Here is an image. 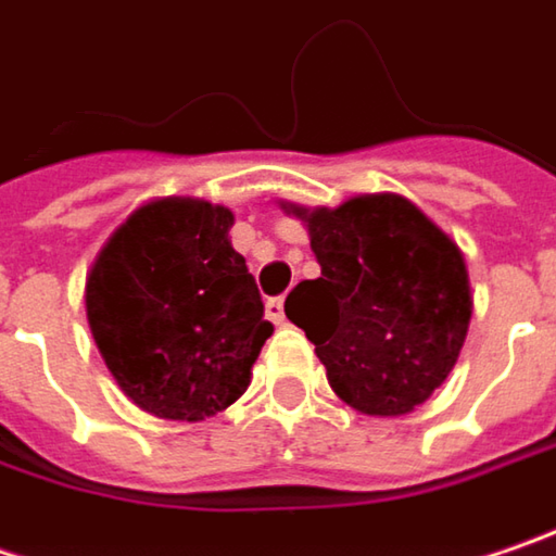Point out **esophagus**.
<instances>
[{
  "instance_id": "esophagus-1",
  "label": "esophagus",
  "mask_w": 556,
  "mask_h": 556,
  "mask_svg": "<svg viewBox=\"0 0 556 556\" xmlns=\"http://www.w3.org/2000/svg\"><path fill=\"white\" fill-rule=\"evenodd\" d=\"M264 311H267V317H270L274 324H282V320H286V305H282V299H267Z\"/></svg>"
}]
</instances>
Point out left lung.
I'll list each match as a JSON object with an SVG mask.
<instances>
[{"instance_id": "left-lung-1", "label": "left lung", "mask_w": 556, "mask_h": 556, "mask_svg": "<svg viewBox=\"0 0 556 556\" xmlns=\"http://www.w3.org/2000/svg\"><path fill=\"white\" fill-rule=\"evenodd\" d=\"M279 207L305 223L320 277L302 279L286 317L305 330L333 393L362 415L400 418L450 377L472 320L459 245L403 194L340 207Z\"/></svg>"}]
</instances>
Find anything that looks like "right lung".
Segmentation results:
<instances>
[{
  "label": "right lung",
  "mask_w": 556,
  "mask_h": 556,
  "mask_svg": "<svg viewBox=\"0 0 556 556\" xmlns=\"http://www.w3.org/2000/svg\"><path fill=\"white\" fill-rule=\"evenodd\" d=\"M236 216L201 198H156L131 211L97 251L84 305L118 390L156 418L204 421L251 383L274 333Z\"/></svg>",
  "instance_id": "right-lung-1"
}]
</instances>
